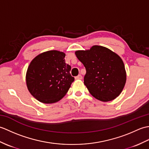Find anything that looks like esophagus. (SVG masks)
<instances>
[{"label": "esophagus", "instance_id": "obj_1", "mask_svg": "<svg viewBox=\"0 0 149 149\" xmlns=\"http://www.w3.org/2000/svg\"><path fill=\"white\" fill-rule=\"evenodd\" d=\"M82 78H83V77H82L81 75H78L77 76L75 77V79H82Z\"/></svg>", "mask_w": 149, "mask_h": 149}]
</instances>
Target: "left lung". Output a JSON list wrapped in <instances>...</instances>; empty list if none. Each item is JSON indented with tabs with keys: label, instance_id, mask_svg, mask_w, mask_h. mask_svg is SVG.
<instances>
[{
	"label": "left lung",
	"instance_id": "left-lung-1",
	"mask_svg": "<svg viewBox=\"0 0 149 149\" xmlns=\"http://www.w3.org/2000/svg\"><path fill=\"white\" fill-rule=\"evenodd\" d=\"M86 68L84 85L91 95L102 102L120 95L126 83V71L121 58L105 47L93 45L75 52Z\"/></svg>",
	"mask_w": 149,
	"mask_h": 149
}]
</instances>
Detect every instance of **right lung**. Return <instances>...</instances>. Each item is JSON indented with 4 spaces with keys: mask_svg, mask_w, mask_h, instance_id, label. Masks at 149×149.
Returning <instances> with one entry per match:
<instances>
[{
    "mask_svg": "<svg viewBox=\"0 0 149 149\" xmlns=\"http://www.w3.org/2000/svg\"><path fill=\"white\" fill-rule=\"evenodd\" d=\"M65 58L64 52L49 50L40 54L30 63L26 76L27 87L40 102L55 103L68 92L74 77Z\"/></svg>",
    "mask_w": 149,
    "mask_h": 149,
    "instance_id": "1",
    "label": "right lung"
}]
</instances>
